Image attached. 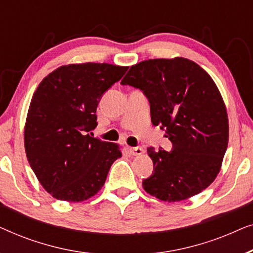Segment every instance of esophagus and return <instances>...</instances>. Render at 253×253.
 Wrapping results in <instances>:
<instances>
[{"instance_id":"1","label":"esophagus","mask_w":253,"mask_h":253,"mask_svg":"<svg viewBox=\"0 0 253 253\" xmlns=\"http://www.w3.org/2000/svg\"><path fill=\"white\" fill-rule=\"evenodd\" d=\"M127 151L130 152V154H131V155H140V154L143 153V152H144L143 147H140V146L129 147V148H127Z\"/></svg>"}]
</instances>
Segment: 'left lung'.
I'll return each mask as SVG.
<instances>
[{"label": "left lung", "instance_id": "left-lung-1", "mask_svg": "<svg viewBox=\"0 0 253 253\" xmlns=\"http://www.w3.org/2000/svg\"><path fill=\"white\" fill-rule=\"evenodd\" d=\"M122 85L143 91L151 120L166 131L170 152L147 150L154 171L143 179L145 191L164 202L198 195L219 174L229 126L215 83L195 62L155 58L132 65Z\"/></svg>", "mask_w": 253, "mask_h": 253}]
</instances>
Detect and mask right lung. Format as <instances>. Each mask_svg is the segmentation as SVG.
<instances>
[{
	"mask_svg": "<svg viewBox=\"0 0 253 253\" xmlns=\"http://www.w3.org/2000/svg\"><path fill=\"white\" fill-rule=\"evenodd\" d=\"M126 67L108 63L69 64L54 70L31 100L24 131L29 164L54 198L83 202L105 184L119 145L91 137L103 93Z\"/></svg>",
	"mask_w": 253,
	"mask_h": 253,
	"instance_id": "add662e5",
	"label": "right lung"
}]
</instances>
